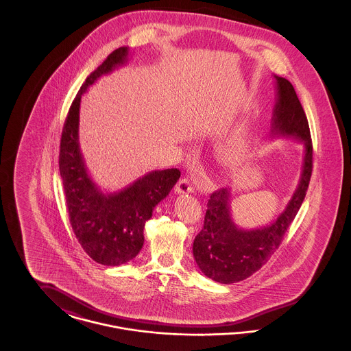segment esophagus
<instances>
[{
    "mask_svg": "<svg viewBox=\"0 0 351 351\" xmlns=\"http://www.w3.org/2000/svg\"><path fill=\"white\" fill-rule=\"evenodd\" d=\"M178 193H191L193 192V186L191 184V180L188 178H183L179 180V183L176 184V189Z\"/></svg>",
    "mask_w": 351,
    "mask_h": 351,
    "instance_id": "esophagus-1",
    "label": "esophagus"
}]
</instances>
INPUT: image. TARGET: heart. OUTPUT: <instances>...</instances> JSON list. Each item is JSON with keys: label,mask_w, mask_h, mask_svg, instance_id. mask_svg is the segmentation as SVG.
Returning <instances> with one entry per match:
<instances>
[{"label": "heart", "mask_w": 351, "mask_h": 351, "mask_svg": "<svg viewBox=\"0 0 351 351\" xmlns=\"http://www.w3.org/2000/svg\"><path fill=\"white\" fill-rule=\"evenodd\" d=\"M242 135H243V130L238 132V143H241V142H242Z\"/></svg>", "instance_id": "obj_1"}]
</instances>
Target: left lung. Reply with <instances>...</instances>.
<instances>
[{
    "label": "left lung",
    "mask_w": 351,
    "mask_h": 351,
    "mask_svg": "<svg viewBox=\"0 0 351 351\" xmlns=\"http://www.w3.org/2000/svg\"><path fill=\"white\" fill-rule=\"evenodd\" d=\"M276 79V104L271 121L272 138H295L304 142V162L299 185L283 213L263 228L243 230L230 215V188L210 195L204 228L193 241V256L205 276L222 284L245 280L262 267L279 249L284 234L305 199L313 168V146L305 112L287 79Z\"/></svg>",
    "instance_id": "left-lung-1"
}]
</instances>
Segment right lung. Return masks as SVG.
<instances>
[{
  "label": "right lung",
  "instance_id": "1",
  "mask_svg": "<svg viewBox=\"0 0 351 351\" xmlns=\"http://www.w3.org/2000/svg\"><path fill=\"white\" fill-rule=\"evenodd\" d=\"M128 55V47H119L86 77L68 110L60 139L59 169L72 230L84 251L104 266H121L138 255L146 221L180 178L178 168L156 169L119 192L104 193L86 172L79 147L82 95L100 76L125 64Z\"/></svg>",
  "mask_w": 351,
  "mask_h": 351
}]
</instances>
